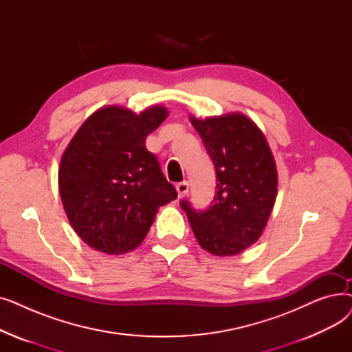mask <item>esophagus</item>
I'll return each mask as SVG.
<instances>
[{
    "mask_svg": "<svg viewBox=\"0 0 352 352\" xmlns=\"http://www.w3.org/2000/svg\"><path fill=\"white\" fill-rule=\"evenodd\" d=\"M177 191H178V195H179V197L187 195L188 191H190V182H188V181L178 182V184H177Z\"/></svg>",
    "mask_w": 352,
    "mask_h": 352,
    "instance_id": "34e87169",
    "label": "esophagus"
}]
</instances>
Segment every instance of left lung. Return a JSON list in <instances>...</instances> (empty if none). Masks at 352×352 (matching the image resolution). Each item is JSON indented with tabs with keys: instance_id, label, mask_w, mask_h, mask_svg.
Segmentation results:
<instances>
[{
	"instance_id": "8db88e82",
	"label": "left lung",
	"mask_w": 352,
	"mask_h": 352,
	"mask_svg": "<svg viewBox=\"0 0 352 352\" xmlns=\"http://www.w3.org/2000/svg\"><path fill=\"white\" fill-rule=\"evenodd\" d=\"M215 165L212 206L195 211L181 202L198 244L217 256L241 254L263 235L278 192L271 148L258 125L241 113L190 117Z\"/></svg>"
}]
</instances>
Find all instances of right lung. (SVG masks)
I'll list each match as a JSON object with an SVG mask.
<instances>
[{
    "instance_id": "1",
    "label": "right lung",
    "mask_w": 352,
    "mask_h": 352,
    "mask_svg": "<svg viewBox=\"0 0 352 352\" xmlns=\"http://www.w3.org/2000/svg\"><path fill=\"white\" fill-rule=\"evenodd\" d=\"M168 117L151 105L135 114L120 105L92 113L61 157L58 190L69 224L82 241L108 255L135 250L160 207L177 198L145 140Z\"/></svg>"
}]
</instances>
